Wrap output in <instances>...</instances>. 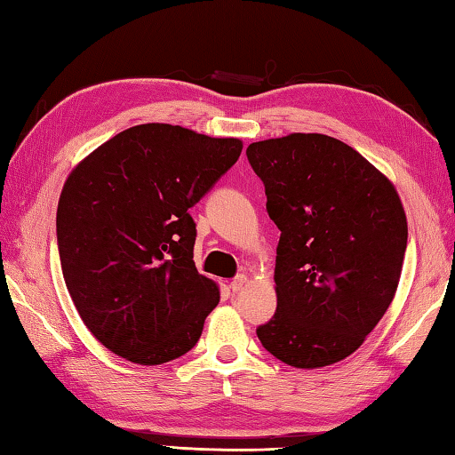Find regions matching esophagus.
<instances>
[{"mask_svg":"<svg viewBox=\"0 0 455 455\" xmlns=\"http://www.w3.org/2000/svg\"><path fill=\"white\" fill-rule=\"evenodd\" d=\"M245 283H247V275H237L234 281L229 283V287H231V291H239L245 287Z\"/></svg>","mask_w":455,"mask_h":455,"instance_id":"esophagus-1","label":"esophagus"}]
</instances>
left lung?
I'll list each match as a JSON object with an SVG mask.
<instances>
[{"mask_svg":"<svg viewBox=\"0 0 455 455\" xmlns=\"http://www.w3.org/2000/svg\"><path fill=\"white\" fill-rule=\"evenodd\" d=\"M247 160L281 229L273 277L277 313L257 337L295 368L345 361L396 295L408 242L396 188L327 134L253 142Z\"/></svg>","mask_w":455,"mask_h":455,"instance_id":"1","label":"left lung"}]
</instances>
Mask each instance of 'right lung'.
Segmentation results:
<instances>
[{
  "mask_svg": "<svg viewBox=\"0 0 455 455\" xmlns=\"http://www.w3.org/2000/svg\"><path fill=\"white\" fill-rule=\"evenodd\" d=\"M243 142L148 123L76 164L57 205L65 285L92 337L126 361L186 355L220 303L194 263L188 210L235 164Z\"/></svg>",
  "mask_w": 455,
  "mask_h": 455,
  "instance_id": "add662e5",
  "label": "right lung"
}]
</instances>
